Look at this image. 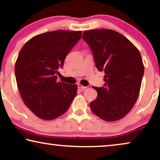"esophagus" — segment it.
Wrapping results in <instances>:
<instances>
[{
    "mask_svg": "<svg viewBox=\"0 0 160 160\" xmlns=\"http://www.w3.org/2000/svg\"><path fill=\"white\" fill-rule=\"evenodd\" d=\"M78 89H80L82 91H83V90H84L85 89H87V87H85V86H83V85H82V84H78Z\"/></svg>",
    "mask_w": 160,
    "mask_h": 160,
    "instance_id": "obj_1",
    "label": "esophagus"
}]
</instances>
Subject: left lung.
<instances>
[{
    "instance_id": "8db88e82",
    "label": "left lung",
    "mask_w": 160,
    "mask_h": 160,
    "mask_svg": "<svg viewBox=\"0 0 160 160\" xmlns=\"http://www.w3.org/2000/svg\"><path fill=\"white\" fill-rule=\"evenodd\" d=\"M93 52L98 71H104V87H92L98 97L90 102L92 112L106 122L122 119L138 98L144 65L139 50L125 36L110 29L83 32Z\"/></svg>"
}]
</instances>
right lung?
Instances as JSON below:
<instances>
[{"instance_id":"obj_1","label":"right lung","mask_w":160,"mask_h":160,"mask_svg":"<svg viewBox=\"0 0 160 160\" xmlns=\"http://www.w3.org/2000/svg\"><path fill=\"white\" fill-rule=\"evenodd\" d=\"M82 33L64 30L44 32L28 41L19 52L14 68L17 87L24 103L41 119L60 117L76 95L77 85L58 82L57 74Z\"/></svg>"}]
</instances>
